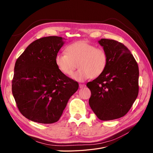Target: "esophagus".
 <instances>
[{"label": "esophagus", "instance_id": "obj_1", "mask_svg": "<svg viewBox=\"0 0 153 153\" xmlns=\"http://www.w3.org/2000/svg\"><path fill=\"white\" fill-rule=\"evenodd\" d=\"M85 86V84H79L80 88H83V87H84Z\"/></svg>", "mask_w": 153, "mask_h": 153}]
</instances>
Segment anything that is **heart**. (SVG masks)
I'll list each match as a JSON object with an SVG mask.
<instances>
[{
  "instance_id": "obj_1",
  "label": "heart",
  "mask_w": 153,
  "mask_h": 153,
  "mask_svg": "<svg viewBox=\"0 0 153 153\" xmlns=\"http://www.w3.org/2000/svg\"><path fill=\"white\" fill-rule=\"evenodd\" d=\"M55 63L59 70L66 76L71 75L78 65L79 69L73 74V78L83 82L102 75L107 66L108 55L103 49L79 41L69 45L66 53H57Z\"/></svg>"
}]
</instances>
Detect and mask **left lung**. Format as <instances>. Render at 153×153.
Listing matches in <instances>:
<instances>
[{"instance_id": "8db88e82", "label": "left lung", "mask_w": 153, "mask_h": 153, "mask_svg": "<svg viewBox=\"0 0 153 153\" xmlns=\"http://www.w3.org/2000/svg\"><path fill=\"white\" fill-rule=\"evenodd\" d=\"M98 42L107 53L108 64L102 75L87 84L91 92L89 103L100 120L110 121L124 116L135 102L139 70L124 45L108 39Z\"/></svg>"}]
</instances>
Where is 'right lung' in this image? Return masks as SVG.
Here are the masks:
<instances>
[{
  "label": "right lung",
  "mask_w": 153,
  "mask_h": 153,
  "mask_svg": "<svg viewBox=\"0 0 153 153\" xmlns=\"http://www.w3.org/2000/svg\"><path fill=\"white\" fill-rule=\"evenodd\" d=\"M62 38L48 36L30 43L16 60L12 93L20 113L32 121L52 124L61 117L78 82L60 71L55 63Z\"/></svg>",
  "instance_id": "1"
}]
</instances>
